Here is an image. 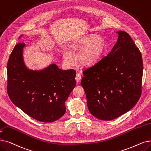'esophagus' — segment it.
<instances>
[{
	"label": "esophagus",
	"mask_w": 151,
	"mask_h": 151,
	"mask_svg": "<svg viewBox=\"0 0 151 151\" xmlns=\"http://www.w3.org/2000/svg\"><path fill=\"white\" fill-rule=\"evenodd\" d=\"M81 75H80V74H79V73H77L76 75V77H75V80H76V81L78 83V82H79L80 81V80H81Z\"/></svg>",
	"instance_id": "1"
}]
</instances>
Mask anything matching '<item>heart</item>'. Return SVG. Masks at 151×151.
<instances>
[{
    "label": "heart",
    "instance_id": "b5f03b06",
    "mask_svg": "<svg viewBox=\"0 0 151 151\" xmlns=\"http://www.w3.org/2000/svg\"><path fill=\"white\" fill-rule=\"evenodd\" d=\"M105 46L103 37L99 35H88L71 46L73 50H83L78 55V62L85 67L94 65L102 55ZM64 60L67 64L74 63L75 58L70 51L65 52Z\"/></svg>",
    "mask_w": 151,
    "mask_h": 151
}]
</instances>
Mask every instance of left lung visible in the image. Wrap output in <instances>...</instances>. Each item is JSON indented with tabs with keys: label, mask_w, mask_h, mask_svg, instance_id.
Wrapping results in <instances>:
<instances>
[{
	"label": "left lung",
	"mask_w": 151,
	"mask_h": 151,
	"mask_svg": "<svg viewBox=\"0 0 151 151\" xmlns=\"http://www.w3.org/2000/svg\"><path fill=\"white\" fill-rule=\"evenodd\" d=\"M110 53L84 70L81 85L91 114L102 120L116 119L132 109L141 95L142 55L125 31L116 32Z\"/></svg>",
	"instance_id": "left-lung-1"
}]
</instances>
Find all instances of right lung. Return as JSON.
Wrapping results in <instances>:
<instances>
[{
	"mask_svg": "<svg viewBox=\"0 0 151 151\" xmlns=\"http://www.w3.org/2000/svg\"><path fill=\"white\" fill-rule=\"evenodd\" d=\"M18 43L7 63V93L16 106L34 119L53 122L65 113V102L76 85V71L62 70L52 64L41 71L26 67L23 49Z\"/></svg>",
	"mask_w": 151,
	"mask_h": 151,
	"instance_id": "right-lung-1",
	"label": "right lung"
}]
</instances>
